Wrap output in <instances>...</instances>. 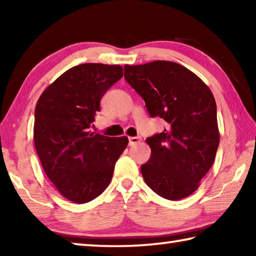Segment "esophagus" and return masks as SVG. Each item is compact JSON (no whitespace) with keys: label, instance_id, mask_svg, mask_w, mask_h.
Returning <instances> with one entry per match:
<instances>
[{"label":"esophagus","instance_id":"esophagus-1","mask_svg":"<svg viewBox=\"0 0 256 256\" xmlns=\"http://www.w3.org/2000/svg\"><path fill=\"white\" fill-rule=\"evenodd\" d=\"M140 141H141V138H138V136H130L128 138L130 146H136L138 144H140Z\"/></svg>","mask_w":256,"mask_h":256}]
</instances>
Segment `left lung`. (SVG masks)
Instances as JSON below:
<instances>
[{
    "instance_id": "left-lung-1",
    "label": "left lung",
    "mask_w": 256,
    "mask_h": 256,
    "mask_svg": "<svg viewBox=\"0 0 256 256\" xmlns=\"http://www.w3.org/2000/svg\"><path fill=\"white\" fill-rule=\"evenodd\" d=\"M124 78L144 99L151 118H164V132L146 138L149 162L141 166L146 185L177 201L196 192L214 164L220 134L214 94L188 68L170 60L125 66Z\"/></svg>"
}]
</instances>
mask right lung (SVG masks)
Returning <instances> with one entry per match:
<instances>
[{
	"label": "right lung",
	"instance_id": "add662e5",
	"mask_svg": "<svg viewBox=\"0 0 256 256\" xmlns=\"http://www.w3.org/2000/svg\"><path fill=\"white\" fill-rule=\"evenodd\" d=\"M122 76L120 66L80 64L60 76L38 99L34 148L47 177L68 201L86 203L100 196L128 144L126 136L89 131L104 94Z\"/></svg>",
	"mask_w": 256,
	"mask_h": 256
}]
</instances>
